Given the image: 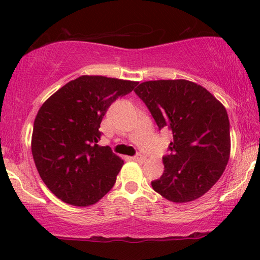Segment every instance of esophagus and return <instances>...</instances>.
Segmentation results:
<instances>
[{"mask_svg":"<svg viewBox=\"0 0 260 260\" xmlns=\"http://www.w3.org/2000/svg\"><path fill=\"white\" fill-rule=\"evenodd\" d=\"M133 159L135 161H138V162H143V161H146V157H144L143 155H140V153H138V155H136L135 157H133Z\"/></svg>","mask_w":260,"mask_h":260,"instance_id":"esophagus-1","label":"esophagus"}]
</instances>
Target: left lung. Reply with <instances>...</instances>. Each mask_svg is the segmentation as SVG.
Here are the masks:
<instances>
[{
  "label": "left lung",
  "mask_w": 260,
  "mask_h": 260,
  "mask_svg": "<svg viewBox=\"0 0 260 260\" xmlns=\"http://www.w3.org/2000/svg\"><path fill=\"white\" fill-rule=\"evenodd\" d=\"M136 95L151 112L159 129L172 131L164 173L151 182L153 190L173 203L200 199L221 177L231 156L226 108L197 83L177 80L144 81Z\"/></svg>",
  "instance_id": "1"
}]
</instances>
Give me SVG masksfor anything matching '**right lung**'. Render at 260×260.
I'll return each instance as SVG.
<instances>
[{
	"mask_svg": "<svg viewBox=\"0 0 260 260\" xmlns=\"http://www.w3.org/2000/svg\"><path fill=\"white\" fill-rule=\"evenodd\" d=\"M138 81L81 76L52 94L34 120L33 159L42 181L60 201L89 206L116 182L124 160L99 146L108 108L131 93Z\"/></svg>",
	"mask_w": 260,
	"mask_h": 260,
	"instance_id": "add662e5",
	"label": "right lung"
}]
</instances>
